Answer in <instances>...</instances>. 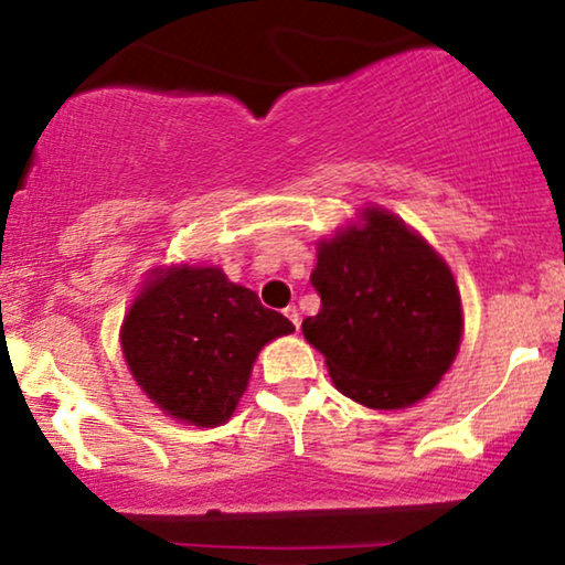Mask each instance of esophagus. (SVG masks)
<instances>
[{"label": "esophagus", "mask_w": 565, "mask_h": 565, "mask_svg": "<svg viewBox=\"0 0 565 565\" xmlns=\"http://www.w3.org/2000/svg\"><path fill=\"white\" fill-rule=\"evenodd\" d=\"M285 316H288V319H290V323H292V327H296V329H300V313H298V308L296 306H288V308H285V311H282Z\"/></svg>", "instance_id": "obj_1"}]
</instances>
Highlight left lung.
<instances>
[{
  "label": "left lung",
  "instance_id": "obj_1",
  "mask_svg": "<svg viewBox=\"0 0 565 565\" xmlns=\"http://www.w3.org/2000/svg\"><path fill=\"white\" fill-rule=\"evenodd\" d=\"M319 242L311 285L321 308L303 337L331 381L367 408H406L435 388L462 337V306L445 259L383 207Z\"/></svg>",
  "mask_w": 565,
  "mask_h": 565
}]
</instances>
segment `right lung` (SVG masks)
I'll list each match as a JSON object with an SVG mask.
<instances>
[{
  "label": "right lung",
  "mask_w": 565,
  "mask_h": 565,
  "mask_svg": "<svg viewBox=\"0 0 565 565\" xmlns=\"http://www.w3.org/2000/svg\"><path fill=\"white\" fill-rule=\"evenodd\" d=\"M296 327L218 267H167L138 292L120 329L141 391L172 419H231L262 347Z\"/></svg>",
  "instance_id": "obj_1"
}]
</instances>
